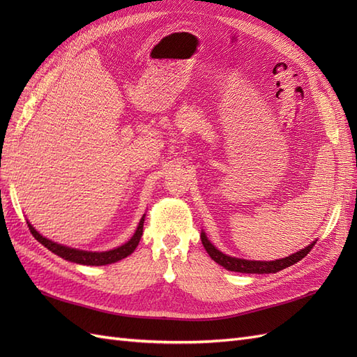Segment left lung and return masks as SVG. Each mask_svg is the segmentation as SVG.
<instances>
[{
	"label": "left lung",
	"mask_w": 357,
	"mask_h": 357,
	"mask_svg": "<svg viewBox=\"0 0 357 357\" xmlns=\"http://www.w3.org/2000/svg\"><path fill=\"white\" fill-rule=\"evenodd\" d=\"M201 241H202V245L205 247V250H207V253L210 255V257L214 262H218L219 265L228 269V271L244 273V274H274V273L282 271V269L299 262L301 259H304L316 244V243H312L308 247L302 248V250L290 255L284 259H277V261H273V262H261V261H245V259L231 257V256L223 255L208 241L207 235H205L204 232L201 234Z\"/></svg>",
	"instance_id": "1"
}]
</instances>
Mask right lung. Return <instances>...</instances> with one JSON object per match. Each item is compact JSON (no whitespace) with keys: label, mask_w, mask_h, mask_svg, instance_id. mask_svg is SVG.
Masks as SVG:
<instances>
[{"label":"right lung","mask_w":357,"mask_h":357,"mask_svg":"<svg viewBox=\"0 0 357 357\" xmlns=\"http://www.w3.org/2000/svg\"><path fill=\"white\" fill-rule=\"evenodd\" d=\"M28 223V228L32 234V236L34 238L41 243L45 247H47L49 250L52 253H55L58 256H61L62 259H66V261H70V262H75V264H82V265H109V264H114L117 261H121V259L131 255L135 247L138 245L139 243V238H142L143 235V225H144V215L142 218V220H139L138 223V228L134 234V236L131 240H129L128 243H125L123 245L117 247V248H113V250H109V252H84V250H77V248H71V247H66V245H61L58 243H53L47 238H45V236L40 235L34 228H32L31 223Z\"/></svg>","instance_id":"obj_1"}]
</instances>
